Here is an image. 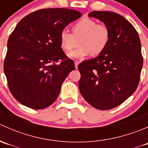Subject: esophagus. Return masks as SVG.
<instances>
[{
    "label": "esophagus",
    "instance_id": "1",
    "mask_svg": "<svg viewBox=\"0 0 148 148\" xmlns=\"http://www.w3.org/2000/svg\"><path fill=\"white\" fill-rule=\"evenodd\" d=\"M74 64H75V68H76V69H78L79 62H77V61H75V62H74Z\"/></svg>",
    "mask_w": 148,
    "mask_h": 148
}]
</instances>
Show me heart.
I'll return each instance as SVG.
<instances>
[{
  "instance_id": "1",
  "label": "heart",
  "mask_w": 148,
  "mask_h": 148,
  "mask_svg": "<svg viewBox=\"0 0 148 148\" xmlns=\"http://www.w3.org/2000/svg\"><path fill=\"white\" fill-rule=\"evenodd\" d=\"M72 34L64 29L59 36L61 47L66 52H69L77 46L79 47L69 54L73 59H83L91 54H101L109 44L110 32L106 25L99 23L92 19H81L71 27Z\"/></svg>"
}]
</instances>
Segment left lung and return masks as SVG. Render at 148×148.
Returning <instances> with one entry per match:
<instances>
[{
  "instance_id": "obj_1",
  "label": "left lung",
  "mask_w": 148,
  "mask_h": 148,
  "mask_svg": "<svg viewBox=\"0 0 148 148\" xmlns=\"http://www.w3.org/2000/svg\"><path fill=\"white\" fill-rule=\"evenodd\" d=\"M88 16L102 21L110 30V38L101 54L79 64V88L92 107L111 110L138 87L143 64L141 43L134 26L118 13L92 11Z\"/></svg>"
}]
</instances>
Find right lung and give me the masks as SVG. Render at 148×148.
<instances>
[{
    "label": "right lung",
    "mask_w": 148,
    "mask_h": 148,
    "mask_svg": "<svg viewBox=\"0 0 148 148\" xmlns=\"http://www.w3.org/2000/svg\"><path fill=\"white\" fill-rule=\"evenodd\" d=\"M81 16L74 10L46 8L18 23L8 38L3 66L8 87L18 102L42 110L56 101L62 83L75 69L74 61L61 48L59 36Z\"/></svg>",
    "instance_id": "right-lung-1"
}]
</instances>
